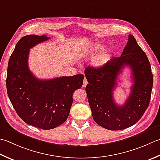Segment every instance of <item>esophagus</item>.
Instances as JSON below:
<instances>
[{
	"label": "esophagus",
	"mask_w": 160,
	"mask_h": 160,
	"mask_svg": "<svg viewBox=\"0 0 160 160\" xmlns=\"http://www.w3.org/2000/svg\"><path fill=\"white\" fill-rule=\"evenodd\" d=\"M88 84V82H87V80L86 79L84 80V82H83V84H82V87H85L87 86V84Z\"/></svg>",
	"instance_id": "1"
}]
</instances>
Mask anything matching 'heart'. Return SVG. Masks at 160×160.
Listing matches in <instances>:
<instances>
[{"label": "heart", "mask_w": 160, "mask_h": 160, "mask_svg": "<svg viewBox=\"0 0 160 160\" xmlns=\"http://www.w3.org/2000/svg\"><path fill=\"white\" fill-rule=\"evenodd\" d=\"M104 48V44H102L101 43H95L93 44L90 45L88 47V49L90 51H99L103 49ZM110 55V51L109 50H106L101 55L97 56V57L93 58L92 60V64L93 67L99 68L101 67L102 66H104L106 62L108 61V59Z\"/></svg>", "instance_id": "1"}]
</instances>
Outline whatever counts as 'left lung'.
Here are the masks:
<instances>
[{
	"label": "left lung",
	"instance_id": "8db88e82",
	"mask_svg": "<svg viewBox=\"0 0 160 160\" xmlns=\"http://www.w3.org/2000/svg\"><path fill=\"white\" fill-rule=\"evenodd\" d=\"M126 65L132 71L131 93L123 106L113 97L118 76ZM84 74L87 98L96 123L105 129L121 130L133 126L148 108L153 84L151 67L144 51L132 34L119 58H113L99 68L88 67Z\"/></svg>",
	"mask_w": 160,
	"mask_h": 160
}]
</instances>
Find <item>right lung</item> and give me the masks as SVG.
<instances>
[{
	"label": "right lung",
	"mask_w": 160,
	"mask_h": 160,
	"mask_svg": "<svg viewBox=\"0 0 160 160\" xmlns=\"http://www.w3.org/2000/svg\"><path fill=\"white\" fill-rule=\"evenodd\" d=\"M50 39L29 34L17 42L9 59L6 86L12 106L28 125L51 130L64 123L73 103V94L82 86L84 76L39 80L28 67L30 49Z\"/></svg>",
	"instance_id": "obj_1"
}]
</instances>
